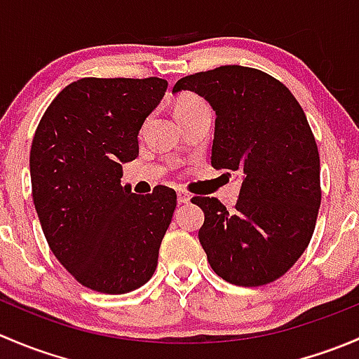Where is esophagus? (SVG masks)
I'll return each mask as SVG.
<instances>
[{"mask_svg": "<svg viewBox=\"0 0 359 359\" xmlns=\"http://www.w3.org/2000/svg\"><path fill=\"white\" fill-rule=\"evenodd\" d=\"M177 201H179V205L189 203L191 201V194H187L186 191H179V193H177Z\"/></svg>", "mask_w": 359, "mask_h": 359, "instance_id": "obj_1", "label": "esophagus"}]
</instances>
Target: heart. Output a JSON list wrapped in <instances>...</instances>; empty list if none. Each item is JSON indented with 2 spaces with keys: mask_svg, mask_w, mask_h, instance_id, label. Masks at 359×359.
Masks as SVG:
<instances>
[{
  "mask_svg": "<svg viewBox=\"0 0 359 359\" xmlns=\"http://www.w3.org/2000/svg\"><path fill=\"white\" fill-rule=\"evenodd\" d=\"M205 107L206 104L203 102V99L194 95V93H180L173 100V114H175L177 119L186 118V116L193 114V112L200 109H205Z\"/></svg>",
  "mask_w": 359,
  "mask_h": 359,
  "instance_id": "b5f03b06",
  "label": "heart"
}]
</instances>
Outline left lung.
Instances as JSON below:
<instances>
[{"instance_id": "8db88e82", "label": "left lung", "mask_w": 359, "mask_h": 359, "mask_svg": "<svg viewBox=\"0 0 359 359\" xmlns=\"http://www.w3.org/2000/svg\"><path fill=\"white\" fill-rule=\"evenodd\" d=\"M215 111L212 166L241 175L233 212L193 198L205 213L198 238L212 269L238 287L283 276L309 245L321 203L320 154L290 90L259 69L220 66L179 79Z\"/></svg>"}]
</instances>
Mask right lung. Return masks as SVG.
Returning <instances> with one entry per match:
<instances>
[{
    "label": "right lung",
    "instance_id": "1",
    "mask_svg": "<svg viewBox=\"0 0 359 359\" xmlns=\"http://www.w3.org/2000/svg\"><path fill=\"white\" fill-rule=\"evenodd\" d=\"M161 78H83L43 114L29 156L32 201L59 262L90 290L128 293L151 280L177 194L121 186L139 132L165 97Z\"/></svg>",
    "mask_w": 359,
    "mask_h": 359
}]
</instances>
